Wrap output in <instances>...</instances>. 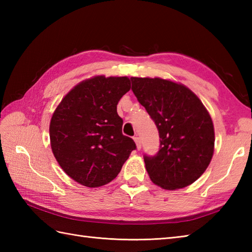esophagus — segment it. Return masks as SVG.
<instances>
[{
  "label": "esophagus",
  "instance_id": "1",
  "mask_svg": "<svg viewBox=\"0 0 252 252\" xmlns=\"http://www.w3.org/2000/svg\"><path fill=\"white\" fill-rule=\"evenodd\" d=\"M134 142H135V144H136V148H137V151H141V148H142V144H141L140 137L135 136V137H134Z\"/></svg>",
  "mask_w": 252,
  "mask_h": 252
}]
</instances>
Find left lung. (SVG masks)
Listing matches in <instances>:
<instances>
[{
    "label": "left lung",
    "mask_w": 252,
    "mask_h": 252,
    "mask_svg": "<svg viewBox=\"0 0 252 252\" xmlns=\"http://www.w3.org/2000/svg\"><path fill=\"white\" fill-rule=\"evenodd\" d=\"M131 81L133 93L159 132L158 153L144 155L149 178L170 190L194 183L215 151V129L206 107L183 84L160 78L132 77Z\"/></svg>",
    "instance_id": "1"
}]
</instances>
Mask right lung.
Segmentation results:
<instances>
[{"label": "right lung", "instance_id": "obj_1", "mask_svg": "<svg viewBox=\"0 0 252 252\" xmlns=\"http://www.w3.org/2000/svg\"><path fill=\"white\" fill-rule=\"evenodd\" d=\"M131 89L127 77L96 76L76 85L57 106L50 123L53 154L66 174L99 187L119 174L134 141L122 134L118 101Z\"/></svg>", "mask_w": 252, "mask_h": 252}]
</instances>
